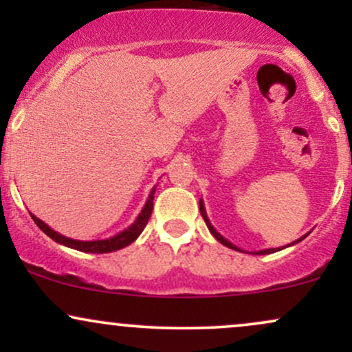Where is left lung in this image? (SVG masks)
<instances>
[{"mask_svg":"<svg viewBox=\"0 0 352 352\" xmlns=\"http://www.w3.org/2000/svg\"><path fill=\"white\" fill-rule=\"evenodd\" d=\"M200 212H201V217H204L205 223H207V228L210 230V233H212L213 238H217V241H220L221 245L228 246V248L236 250V252H243V250L238 248L236 245H233L232 241H228L227 238H225L223 235H220V233L217 232L215 227H213V225H212V221L208 220V217H207V210H205V204H204V200H201V199H200ZM302 238H306V235H305V236H301V238H298V240H296V241H293V243H289V245H286V246H281V248H266V250H260V252H250V253H252V254H270V253H274V252H280V250H283V248H288V246H293V245L300 243V241L302 240ZM243 253H246V252H243Z\"/></svg>","mask_w":352,"mask_h":352,"instance_id":"8db88e82","label":"left lung"}]
</instances>
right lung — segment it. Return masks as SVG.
<instances>
[{"mask_svg": "<svg viewBox=\"0 0 352 352\" xmlns=\"http://www.w3.org/2000/svg\"><path fill=\"white\" fill-rule=\"evenodd\" d=\"M155 187L151 190V193H148V199H147V201H145V205L142 207V210H140L139 215H137L134 223H132L131 227L122 230V232L117 233V235L104 238V240H74V238H67V236L60 235V233H58V232H54L50 225L44 223V221L39 220L36 215H31V217H33L34 223L38 225V227L51 238V240H54L56 243H59L63 246H67V248L78 250V252H84V253L117 252V250H122V248H125V246L134 243L137 238H139L140 233L144 232L145 225H147L148 218H151L152 208H153L152 201H153V193H155Z\"/></svg>", "mask_w": 352, "mask_h": 352, "instance_id": "obj_1", "label": "right lung"}]
</instances>
